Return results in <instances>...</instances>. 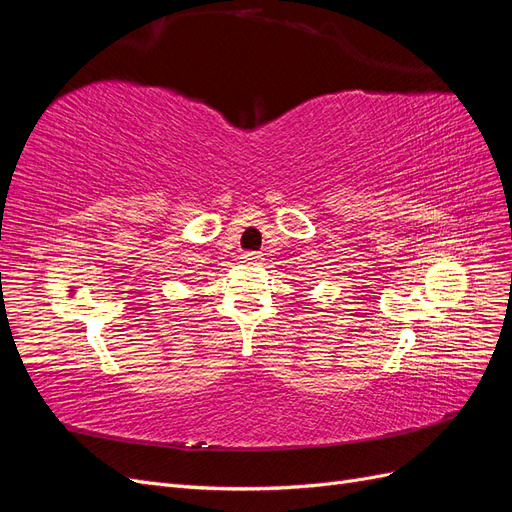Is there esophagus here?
I'll return each instance as SVG.
<instances>
[{
    "label": "esophagus",
    "instance_id": "obj_1",
    "mask_svg": "<svg viewBox=\"0 0 512 512\" xmlns=\"http://www.w3.org/2000/svg\"><path fill=\"white\" fill-rule=\"evenodd\" d=\"M260 260H262V256L258 252H245L241 256V262H245V265H260Z\"/></svg>",
    "mask_w": 512,
    "mask_h": 512
}]
</instances>
